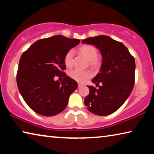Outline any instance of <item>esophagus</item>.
Listing matches in <instances>:
<instances>
[{
    "label": "esophagus",
    "mask_w": 154,
    "mask_h": 154,
    "mask_svg": "<svg viewBox=\"0 0 154 154\" xmlns=\"http://www.w3.org/2000/svg\"><path fill=\"white\" fill-rule=\"evenodd\" d=\"M83 84H82V83H78V88H81L83 86Z\"/></svg>",
    "instance_id": "34e87169"
}]
</instances>
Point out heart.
Here are the masks:
<instances>
[{"mask_svg": "<svg viewBox=\"0 0 154 154\" xmlns=\"http://www.w3.org/2000/svg\"><path fill=\"white\" fill-rule=\"evenodd\" d=\"M79 54L88 60V65L94 69H100L102 65V60L98 57V49L91 45H83L79 48ZM74 52L72 49L68 51L64 57V64L67 67H72L74 64ZM69 76L77 82L84 83L92 76L90 71H81L79 69L72 70L69 72Z\"/></svg>", "mask_w": 154, "mask_h": 154, "instance_id": "obj_1", "label": "heart"}]
</instances>
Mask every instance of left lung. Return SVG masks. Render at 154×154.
Returning a JSON list of instances; mask_svg holds the SVG:
<instances>
[{
  "instance_id": "obj_1",
  "label": "left lung",
  "mask_w": 154,
  "mask_h": 154,
  "mask_svg": "<svg viewBox=\"0 0 154 154\" xmlns=\"http://www.w3.org/2000/svg\"><path fill=\"white\" fill-rule=\"evenodd\" d=\"M82 43L94 45L103 56L100 71L92 80L98 88L88 86L90 94L84 104L94 114L108 116L118 110L132 92L135 81L134 58L123 43L107 36L90 37Z\"/></svg>"
}]
</instances>
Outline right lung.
I'll return each mask as SVG.
<instances>
[{
	"label": "right lung",
	"instance_id": "right-lung-1",
	"mask_svg": "<svg viewBox=\"0 0 154 154\" xmlns=\"http://www.w3.org/2000/svg\"><path fill=\"white\" fill-rule=\"evenodd\" d=\"M80 40L62 35L36 41L22 54L17 72V85L26 103L44 116H54L66 107L77 83L64 71L65 54ZM63 77L61 82L54 77Z\"/></svg>",
	"mask_w": 154,
	"mask_h": 154
}]
</instances>
